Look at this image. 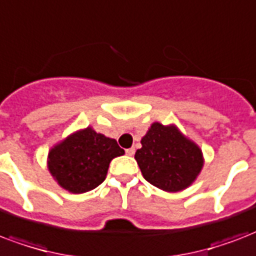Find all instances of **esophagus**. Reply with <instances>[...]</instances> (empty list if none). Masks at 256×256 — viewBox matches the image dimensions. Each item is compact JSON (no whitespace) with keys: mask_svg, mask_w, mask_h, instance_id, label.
<instances>
[{"mask_svg":"<svg viewBox=\"0 0 256 256\" xmlns=\"http://www.w3.org/2000/svg\"><path fill=\"white\" fill-rule=\"evenodd\" d=\"M126 155H130V156H132V155L135 154V148H128V150H126Z\"/></svg>","mask_w":256,"mask_h":256,"instance_id":"esophagus-1","label":"esophagus"}]
</instances>
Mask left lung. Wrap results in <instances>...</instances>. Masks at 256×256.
<instances>
[{
    "label": "left lung",
    "instance_id": "8db88e82",
    "mask_svg": "<svg viewBox=\"0 0 256 256\" xmlns=\"http://www.w3.org/2000/svg\"><path fill=\"white\" fill-rule=\"evenodd\" d=\"M135 154L144 180L176 193L189 188L202 170V151L174 124L152 122Z\"/></svg>",
    "mask_w": 256,
    "mask_h": 256
}]
</instances>
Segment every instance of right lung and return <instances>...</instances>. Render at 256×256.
<instances>
[{"mask_svg": "<svg viewBox=\"0 0 256 256\" xmlns=\"http://www.w3.org/2000/svg\"><path fill=\"white\" fill-rule=\"evenodd\" d=\"M124 155L114 139L92 126L76 130L50 150L47 167L58 185L80 194L96 189L106 178L112 159Z\"/></svg>", "mask_w": 256, "mask_h": 256, "instance_id": "right-lung-1", "label": "right lung"}]
</instances>
